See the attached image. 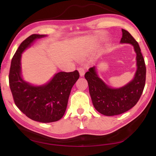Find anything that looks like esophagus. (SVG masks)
I'll use <instances>...</instances> for the list:
<instances>
[{
    "label": "esophagus",
    "mask_w": 156,
    "mask_h": 156,
    "mask_svg": "<svg viewBox=\"0 0 156 156\" xmlns=\"http://www.w3.org/2000/svg\"><path fill=\"white\" fill-rule=\"evenodd\" d=\"M78 72L80 73V76H83L84 74V69L83 67H79L78 69Z\"/></svg>",
    "instance_id": "esophagus-1"
}]
</instances>
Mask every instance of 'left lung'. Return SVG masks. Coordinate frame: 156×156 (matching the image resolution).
<instances>
[{
	"instance_id": "1",
	"label": "left lung",
	"mask_w": 156,
	"mask_h": 156,
	"mask_svg": "<svg viewBox=\"0 0 156 156\" xmlns=\"http://www.w3.org/2000/svg\"><path fill=\"white\" fill-rule=\"evenodd\" d=\"M122 31L120 43L131 44L137 55L138 69L133 80L122 87L112 89L98 77L95 67L89 68L84 74L95 109L105 115H119L135 106L143 92L146 81V66L138 42L129 31L123 29Z\"/></svg>"
}]
</instances>
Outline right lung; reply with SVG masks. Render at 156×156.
<instances>
[{
	"label": "right lung",
	"instance_id": "obj_1",
	"mask_svg": "<svg viewBox=\"0 0 156 156\" xmlns=\"http://www.w3.org/2000/svg\"><path fill=\"white\" fill-rule=\"evenodd\" d=\"M45 36L32 34L23 41L12 58L9 83L15 105L30 119L41 122L59 120L65 114L72 87L80 77L77 70L56 73L45 85L35 87L20 76L21 54L37 38Z\"/></svg>",
	"mask_w": 156,
	"mask_h": 156
}]
</instances>
